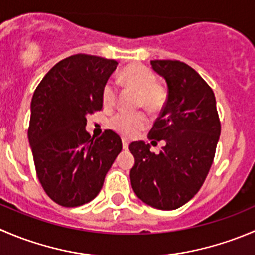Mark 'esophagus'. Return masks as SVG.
Listing matches in <instances>:
<instances>
[{"label":"esophagus","instance_id":"34e87169","mask_svg":"<svg viewBox=\"0 0 255 255\" xmlns=\"http://www.w3.org/2000/svg\"><path fill=\"white\" fill-rule=\"evenodd\" d=\"M122 145H123V149H128V145H129V142H128L127 139H125V138H123V139H122Z\"/></svg>","mask_w":255,"mask_h":255}]
</instances>
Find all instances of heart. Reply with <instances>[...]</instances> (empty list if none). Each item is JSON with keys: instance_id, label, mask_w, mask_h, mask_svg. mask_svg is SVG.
<instances>
[{"instance_id": "obj_1", "label": "heart", "mask_w": 255, "mask_h": 255, "mask_svg": "<svg viewBox=\"0 0 255 255\" xmlns=\"http://www.w3.org/2000/svg\"><path fill=\"white\" fill-rule=\"evenodd\" d=\"M120 81L138 93V106L150 112L160 110L167 98L164 88L155 83V76L152 71L143 65H132L121 72ZM117 100V88L112 83H106L102 90L103 106L111 108ZM148 120L143 113H117L110 121L113 130L125 137H134L144 129Z\"/></svg>"}]
</instances>
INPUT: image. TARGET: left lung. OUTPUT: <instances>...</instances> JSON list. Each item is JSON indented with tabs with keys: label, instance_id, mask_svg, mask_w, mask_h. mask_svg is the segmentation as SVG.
Listing matches in <instances>:
<instances>
[{
	"label": "left lung",
	"instance_id": "obj_1",
	"mask_svg": "<svg viewBox=\"0 0 255 255\" xmlns=\"http://www.w3.org/2000/svg\"><path fill=\"white\" fill-rule=\"evenodd\" d=\"M167 82L168 97L148 133L153 143L164 140L159 154L144 142H133L130 183L138 198L153 208L177 209L193 198L206 180L221 135L214 93L184 62L150 61Z\"/></svg>",
	"mask_w": 255,
	"mask_h": 255
}]
</instances>
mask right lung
<instances>
[{"mask_svg": "<svg viewBox=\"0 0 255 255\" xmlns=\"http://www.w3.org/2000/svg\"><path fill=\"white\" fill-rule=\"evenodd\" d=\"M117 65L115 59L73 54L54 65L33 93L28 140L34 167L47 196L62 207L95 199L122 150L113 130L100 138L86 130L87 115L102 110V90Z\"/></svg>", "mask_w": 255, "mask_h": 255, "instance_id": "obj_1", "label": "right lung"}]
</instances>
